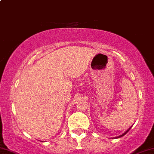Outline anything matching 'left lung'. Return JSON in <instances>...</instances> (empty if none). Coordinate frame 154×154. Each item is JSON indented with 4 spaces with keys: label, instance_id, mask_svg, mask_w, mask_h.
I'll return each mask as SVG.
<instances>
[{
    "label": "left lung",
    "instance_id": "8db88e82",
    "mask_svg": "<svg viewBox=\"0 0 154 154\" xmlns=\"http://www.w3.org/2000/svg\"><path fill=\"white\" fill-rule=\"evenodd\" d=\"M131 127H132V126H131ZM131 127H130V128H128V130H127L126 131H125V133H123V134H122V135H120V136H117V137H115V138H120V137H122V136H125V134H126V133H128V131H129V130H130V129L131 128Z\"/></svg>",
    "mask_w": 154,
    "mask_h": 154
}]
</instances>
